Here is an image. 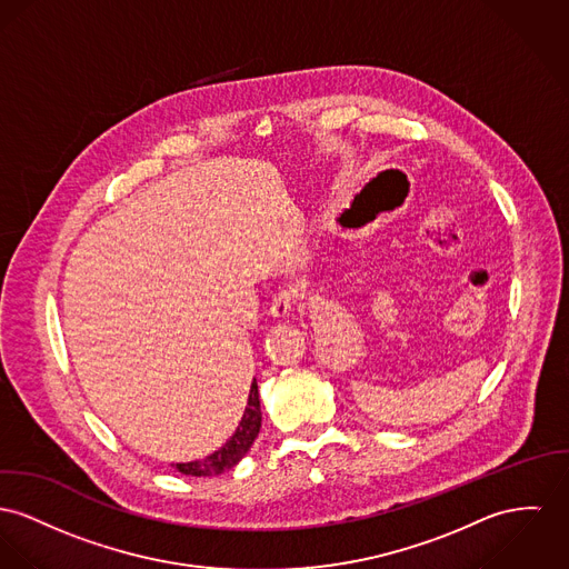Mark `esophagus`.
I'll return each mask as SVG.
<instances>
[{"instance_id":"obj_1","label":"esophagus","mask_w":569,"mask_h":569,"mask_svg":"<svg viewBox=\"0 0 569 569\" xmlns=\"http://www.w3.org/2000/svg\"><path fill=\"white\" fill-rule=\"evenodd\" d=\"M297 299H299V290H297V288H286V290H281V292L274 297L272 306H270V316H272V318H286V316H290V311H292V306H295Z\"/></svg>"}]
</instances>
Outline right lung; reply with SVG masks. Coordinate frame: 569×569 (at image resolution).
Listing matches in <instances>:
<instances>
[{
  "mask_svg": "<svg viewBox=\"0 0 569 569\" xmlns=\"http://www.w3.org/2000/svg\"><path fill=\"white\" fill-rule=\"evenodd\" d=\"M262 427V407H260V392H258V381L253 379L244 413L238 422V429L233 436L227 439L219 450L208 455L206 459L199 461H188V463H176L177 472L188 475V477H217L233 466L242 461V457L251 450L253 441L260 433Z\"/></svg>",
  "mask_w": 569,
  "mask_h": 569,
  "instance_id": "add662e5",
  "label": "right lung"
}]
</instances>
